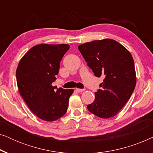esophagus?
Wrapping results in <instances>:
<instances>
[{
  "label": "esophagus",
  "instance_id": "34e87169",
  "mask_svg": "<svg viewBox=\"0 0 153 153\" xmlns=\"http://www.w3.org/2000/svg\"><path fill=\"white\" fill-rule=\"evenodd\" d=\"M76 90L78 93H81V92H83L85 91V89H80V88H76Z\"/></svg>",
  "mask_w": 153,
  "mask_h": 153
}]
</instances>
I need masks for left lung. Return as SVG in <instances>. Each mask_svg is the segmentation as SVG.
Returning a JSON list of instances; mask_svg holds the SVG:
<instances>
[{
  "label": "left lung",
  "mask_w": 153,
  "mask_h": 153,
  "mask_svg": "<svg viewBox=\"0 0 153 153\" xmlns=\"http://www.w3.org/2000/svg\"><path fill=\"white\" fill-rule=\"evenodd\" d=\"M78 49L95 76L104 77L95 99L87 105L92 114L102 118L116 116L130 98L137 78L131 53L118 42L111 39L92 41Z\"/></svg>",
  "instance_id": "left-lung-1"
}]
</instances>
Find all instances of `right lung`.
I'll list each match as a JSON object with an SVG mask.
<instances>
[{
    "label": "right lung",
    "instance_id": "add662e5",
    "mask_svg": "<svg viewBox=\"0 0 153 153\" xmlns=\"http://www.w3.org/2000/svg\"><path fill=\"white\" fill-rule=\"evenodd\" d=\"M70 49L65 44H41L31 48L21 59L16 77L19 91L27 106L42 120L54 121L67 112L73 89L52 85L60 62Z\"/></svg>",
    "mask_w": 153,
    "mask_h": 153
}]
</instances>
